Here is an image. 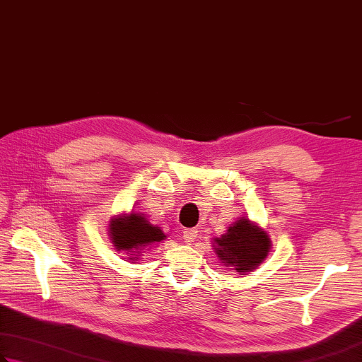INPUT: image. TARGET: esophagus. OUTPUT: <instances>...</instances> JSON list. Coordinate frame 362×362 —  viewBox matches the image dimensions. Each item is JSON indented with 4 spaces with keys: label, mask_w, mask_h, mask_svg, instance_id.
<instances>
[{
    "label": "esophagus",
    "mask_w": 362,
    "mask_h": 362,
    "mask_svg": "<svg viewBox=\"0 0 362 362\" xmlns=\"http://www.w3.org/2000/svg\"><path fill=\"white\" fill-rule=\"evenodd\" d=\"M195 237H197V230L195 229H185V232H182V238H185V242L187 245H191L195 240Z\"/></svg>",
    "instance_id": "34e87169"
}]
</instances>
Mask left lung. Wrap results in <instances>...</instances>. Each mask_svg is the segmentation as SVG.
<instances>
[{"label": "left lung", "mask_w": 362, "mask_h": 362, "mask_svg": "<svg viewBox=\"0 0 362 362\" xmlns=\"http://www.w3.org/2000/svg\"><path fill=\"white\" fill-rule=\"evenodd\" d=\"M216 242V255L227 267L232 265L240 274L256 269L270 251V238L248 219H240L229 227Z\"/></svg>", "instance_id": "1"}]
</instances>
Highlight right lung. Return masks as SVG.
<instances>
[{
    "label": "right lung",
    "mask_w": 362,
    "mask_h": 362,
    "mask_svg": "<svg viewBox=\"0 0 362 362\" xmlns=\"http://www.w3.org/2000/svg\"><path fill=\"white\" fill-rule=\"evenodd\" d=\"M110 235L114 246L119 251L144 248L151 243L162 242L165 237L160 229L151 226L139 213H132L129 216L112 219L110 226Z\"/></svg>",
    "instance_id": "1"
}]
</instances>
